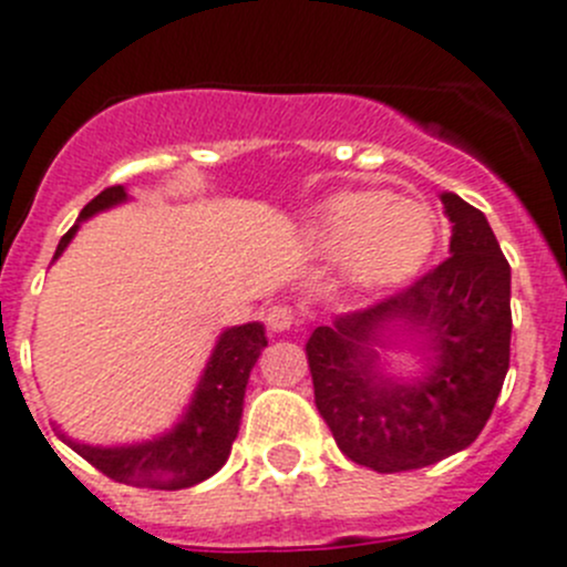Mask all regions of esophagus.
<instances>
[{"label":"esophagus","mask_w":567,"mask_h":567,"mask_svg":"<svg viewBox=\"0 0 567 567\" xmlns=\"http://www.w3.org/2000/svg\"><path fill=\"white\" fill-rule=\"evenodd\" d=\"M266 323H268V329H271V332H285V329H290L296 323L293 307H288V305L268 307Z\"/></svg>","instance_id":"1"}]
</instances>
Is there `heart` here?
Masks as SVG:
<instances>
[{"instance_id":"b5f03b06","label":"heart","mask_w":567,"mask_h":567,"mask_svg":"<svg viewBox=\"0 0 567 567\" xmlns=\"http://www.w3.org/2000/svg\"><path fill=\"white\" fill-rule=\"evenodd\" d=\"M318 249L338 255L360 290H384L415 277L435 246V216L421 199L379 190H343L312 218Z\"/></svg>"}]
</instances>
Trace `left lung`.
Wrapping results in <instances>:
<instances>
[{
    "label": "left lung",
    "instance_id": "left-lung-1",
    "mask_svg": "<svg viewBox=\"0 0 567 567\" xmlns=\"http://www.w3.org/2000/svg\"><path fill=\"white\" fill-rule=\"evenodd\" d=\"M446 260L401 293L334 318L307 340L316 406L340 452L399 474L463 452L485 430L509 368V262L485 213L441 194ZM419 338L422 377L386 371L393 337Z\"/></svg>",
    "mask_w": 567,
    "mask_h": 567
}]
</instances>
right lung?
<instances>
[{
	"mask_svg": "<svg viewBox=\"0 0 567 567\" xmlns=\"http://www.w3.org/2000/svg\"><path fill=\"white\" fill-rule=\"evenodd\" d=\"M130 199L124 185L102 190L96 199L82 207L74 227L60 238L54 260L65 251L71 238L80 229V221H87L96 213L124 205ZM266 327L260 321L229 327L218 334L213 354L202 371L190 404L172 430L144 443L126 446H91L76 443L63 435V441L85 457L93 468L115 482L132 487H152V491H183L199 482L210 480L227 463L233 443L240 430L244 415V395L249 384V373L257 357L266 349Z\"/></svg>",
	"mask_w": 567,
	"mask_h": 567,
	"instance_id": "add662e5",
	"label": "right lung"
}]
</instances>
